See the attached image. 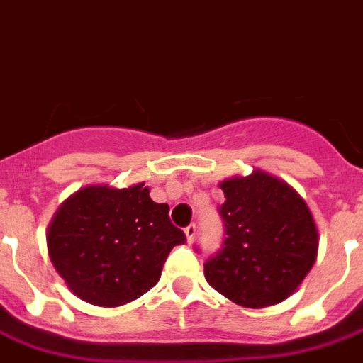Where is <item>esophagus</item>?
Returning <instances> with one entry per match:
<instances>
[{
  "label": "esophagus",
  "instance_id": "1",
  "mask_svg": "<svg viewBox=\"0 0 363 363\" xmlns=\"http://www.w3.org/2000/svg\"><path fill=\"white\" fill-rule=\"evenodd\" d=\"M184 233H186V240H188V244L194 242V238H196V235H197L196 223H190V225H188V228L184 229Z\"/></svg>",
  "mask_w": 363,
  "mask_h": 363
}]
</instances>
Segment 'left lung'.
Returning <instances> with one entry per match:
<instances>
[{
  "instance_id": "8db88e82",
  "label": "left lung",
  "mask_w": 363,
  "mask_h": 363,
  "mask_svg": "<svg viewBox=\"0 0 363 363\" xmlns=\"http://www.w3.org/2000/svg\"><path fill=\"white\" fill-rule=\"evenodd\" d=\"M225 237L205 261L212 289L244 308L285 300L313 267L319 235L308 205L276 177L253 172L220 184Z\"/></svg>"
}]
</instances>
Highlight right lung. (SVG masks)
Wrapping results in <instances>:
<instances>
[{
  "label": "right lung",
  "mask_w": 363,
  "mask_h": 363,
  "mask_svg": "<svg viewBox=\"0 0 363 363\" xmlns=\"http://www.w3.org/2000/svg\"><path fill=\"white\" fill-rule=\"evenodd\" d=\"M186 235L143 184L115 190L87 186L59 207L48 228V252L76 296L104 308L151 291L162 267Z\"/></svg>",
  "instance_id": "right-lung-1"
}]
</instances>
